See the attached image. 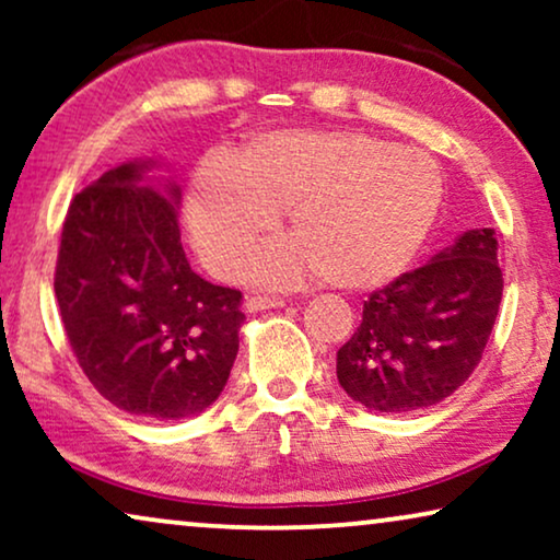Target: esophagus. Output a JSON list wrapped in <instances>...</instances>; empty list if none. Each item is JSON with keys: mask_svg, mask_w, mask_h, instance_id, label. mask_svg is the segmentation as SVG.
<instances>
[{"mask_svg": "<svg viewBox=\"0 0 560 560\" xmlns=\"http://www.w3.org/2000/svg\"><path fill=\"white\" fill-rule=\"evenodd\" d=\"M285 301L282 298H275V295H252L247 298V303H244V311L247 313H259V311H270V308H282Z\"/></svg>", "mask_w": 560, "mask_h": 560, "instance_id": "obj_1", "label": "esophagus"}]
</instances>
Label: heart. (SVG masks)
<instances>
[{
  "label": "heart",
  "instance_id": "1",
  "mask_svg": "<svg viewBox=\"0 0 560 560\" xmlns=\"http://www.w3.org/2000/svg\"><path fill=\"white\" fill-rule=\"evenodd\" d=\"M443 201L439 165L357 129H275L190 175L186 226L206 265L236 278L285 211L293 242L265 252L270 282L324 275L341 290H374L408 270Z\"/></svg>",
  "mask_w": 560,
  "mask_h": 560
}]
</instances>
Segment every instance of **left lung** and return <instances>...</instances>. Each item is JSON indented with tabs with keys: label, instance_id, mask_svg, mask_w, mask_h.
I'll list each match as a JSON object with an SVG mask.
<instances>
[{
	"label": "left lung",
	"instance_id": "8db88e82",
	"mask_svg": "<svg viewBox=\"0 0 560 560\" xmlns=\"http://www.w3.org/2000/svg\"><path fill=\"white\" fill-rule=\"evenodd\" d=\"M502 301L494 229H469L431 262L364 303L336 377L374 412H412L454 395L479 364Z\"/></svg>",
	"mask_w": 560,
	"mask_h": 560
}]
</instances>
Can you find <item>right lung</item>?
<instances>
[{
    "label": "right lung",
    "mask_w": 560,
    "mask_h": 560,
    "mask_svg": "<svg viewBox=\"0 0 560 560\" xmlns=\"http://www.w3.org/2000/svg\"><path fill=\"white\" fill-rule=\"evenodd\" d=\"M132 158L75 194L56 265L60 320L83 374L112 405L150 420L219 400L240 351L242 293L190 270L180 186Z\"/></svg>",
    "instance_id": "add662e5"
}]
</instances>
